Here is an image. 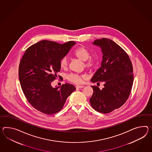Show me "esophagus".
Returning <instances> with one entry per match:
<instances>
[{
	"instance_id": "34e87169",
	"label": "esophagus",
	"mask_w": 152,
	"mask_h": 152,
	"mask_svg": "<svg viewBox=\"0 0 152 152\" xmlns=\"http://www.w3.org/2000/svg\"><path fill=\"white\" fill-rule=\"evenodd\" d=\"M84 86H83L81 85H77L76 86V88H77V89H80V88H83Z\"/></svg>"
}]
</instances>
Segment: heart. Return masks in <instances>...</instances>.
Returning <instances> with one entry per match:
<instances>
[{"mask_svg": "<svg viewBox=\"0 0 152 152\" xmlns=\"http://www.w3.org/2000/svg\"><path fill=\"white\" fill-rule=\"evenodd\" d=\"M74 56L78 59L85 61V66L88 69H93L97 66L98 60L96 58H90V52L84 47L77 49L74 52ZM69 60L66 56L64 57L60 60V65L61 67L66 69L68 66ZM67 78L70 81L75 83H80L82 81V76L75 74H71L67 75Z\"/></svg>", "mask_w": 152, "mask_h": 152, "instance_id": "heart-1", "label": "heart"}]
</instances>
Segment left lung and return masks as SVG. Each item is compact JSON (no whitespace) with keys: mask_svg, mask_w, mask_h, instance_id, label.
<instances>
[{"mask_svg":"<svg viewBox=\"0 0 152 152\" xmlns=\"http://www.w3.org/2000/svg\"><path fill=\"white\" fill-rule=\"evenodd\" d=\"M92 45L99 47L102 61L91 81L103 82L100 89L92 86V96L89 102L93 108L107 114L121 107L129 98L133 85V68L129 56L115 42L107 38L96 39Z\"/></svg>","mask_w":152,"mask_h":152,"instance_id":"obj_1","label":"left lung"}]
</instances>
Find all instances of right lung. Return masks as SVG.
<instances>
[{
  "mask_svg": "<svg viewBox=\"0 0 152 152\" xmlns=\"http://www.w3.org/2000/svg\"><path fill=\"white\" fill-rule=\"evenodd\" d=\"M75 44L73 41L59 44L43 40L31 45L22 56L19 69L20 85L28 102L38 111L48 115L59 112L76 89L67 83L55 88L51 85L60 70V60Z\"/></svg>",
  "mask_w": 152,
  "mask_h": 152,
  "instance_id": "right-lung-1",
  "label": "right lung"
}]
</instances>
